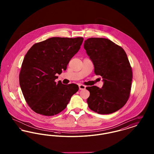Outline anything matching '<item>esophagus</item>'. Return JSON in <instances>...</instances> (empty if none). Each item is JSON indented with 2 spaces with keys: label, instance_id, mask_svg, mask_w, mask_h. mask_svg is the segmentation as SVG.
<instances>
[{
  "label": "esophagus",
  "instance_id": "esophagus-1",
  "mask_svg": "<svg viewBox=\"0 0 154 154\" xmlns=\"http://www.w3.org/2000/svg\"><path fill=\"white\" fill-rule=\"evenodd\" d=\"M85 88H86V87H85V85H82V84L79 85V89H80V90H83V89H85Z\"/></svg>",
  "mask_w": 154,
  "mask_h": 154
}]
</instances>
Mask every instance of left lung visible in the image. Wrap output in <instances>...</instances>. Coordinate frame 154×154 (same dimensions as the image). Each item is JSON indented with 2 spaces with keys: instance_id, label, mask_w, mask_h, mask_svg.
Returning a JSON list of instances; mask_svg holds the SVG:
<instances>
[{
  "instance_id": "1",
  "label": "left lung",
  "mask_w": 154,
  "mask_h": 154,
  "mask_svg": "<svg viewBox=\"0 0 154 154\" xmlns=\"http://www.w3.org/2000/svg\"><path fill=\"white\" fill-rule=\"evenodd\" d=\"M85 50L94 65L96 75L102 77V88L87 87L89 108L100 114H109L121 109L131 94L132 67L124 50L105 38H89Z\"/></svg>"
}]
</instances>
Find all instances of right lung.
Here are the masks:
<instances>
[{
	"mask_svg": "<svg viewBox=\"0 0 154 154\" xmlns=\"http://www.w3.org/2000/svg\"><path fill=\"white\" fill-rule=\"evenodd\" d=\"M84 38L54 37L32 45L25 55L19 75L23 95L30 108L45 116L58 114L79 91L75 84H58L57 74L66 70Z\"/></svg>",
	"mask_w": 154,
	"mask_h": 154,
	"instance_id": "obj_1",
	"label": "right lung"
}]
</instances>
